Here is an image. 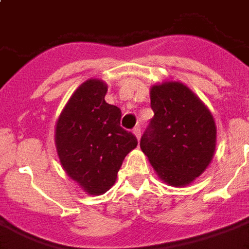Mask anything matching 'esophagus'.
<instances>
[{
    "mask_svg": "<svg viewBox=\"0 0 249 249\" xmlns=\"http://www.w3.org/2000/svg\"><path fill=\"white\" fill-rule=\"evenodd\" d=\"M133 135L136 136V139H137V140H140V137H141L140 126H136L135 129H133Z\"/></svg>",
    "mask_w": 249,
    "mask_h": 249,
    "instance_id": "34e87169",
    "label": "esophagus"
}]
</instances>
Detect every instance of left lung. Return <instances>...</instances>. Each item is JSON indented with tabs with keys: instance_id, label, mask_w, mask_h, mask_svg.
I'll use <instances>...</instances> for the list:
<instances>
[{
	"instance_id": "8db88e82",
	"label": "left lung",
	"mask_w": 249,
	"mask_h": 249,
	"mask_svg": "<svg viewBox=\"0 0 249 249\" xmlns=\"http://www.w3.org/2000/svg\"><path fill=\"white\" fill-rule=\"evenodd\" d=\"M153 119L140 141L157 176L172 187H187L212 161L216 124L207 105L178 81L151 88Z\"/></svg>"
}]
</instances>
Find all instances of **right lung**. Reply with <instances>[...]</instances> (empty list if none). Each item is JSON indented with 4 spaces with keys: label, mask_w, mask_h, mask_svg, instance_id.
I'll return each instance as SVG.
<instances>
[{
    "label": "right lung",
    "mask_w": 249,
    "mask_h": 249,
    "mask_svg": "<svg viewBox=\"0 0 249 249\" xmlns=\"http://www.w3.org/2000/svg\"><path fill=\"white\" fill-rule=\"evenodd\" d=\"M108 87L90 78L71 94L58 116L54 142L66 175L92 196L113 187L137 139L120 126L121 110L105 101Z\"/></svg>",
    "instance_id": "obj_1"
}]
</instances>
